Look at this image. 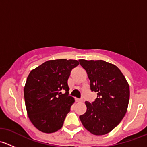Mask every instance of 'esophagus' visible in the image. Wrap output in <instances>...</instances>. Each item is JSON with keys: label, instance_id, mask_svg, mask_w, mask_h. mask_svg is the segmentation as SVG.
<instances>
[{"label": "esophagus", "instance_id": "1", "mask_svg": "<svg viewBox=\"0 0 147 147\" xmlns=\"http://www.w3.org/2000/svg\"><path fill=\"white\" fill-rule=\"evenodd\" d=\"M75 100H76L77 102H82L83 101L82 99H76Z\"/></svg>", "mask_w": 147, "mask_h": 147}]
</instances>
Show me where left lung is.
Segmentation results:
<instances>
[{"label": "left lung", "mask_w": 147, "mask_h": 147, "mask_svg": "<svg viewBox=\"0 0 147 147\" xmlns=\"http://www.w3.org/2000/svg\"><path fill=\"white\" fill-rule=\"evenodd\" d=\"M87 73L92 91L97 92L87 111L80 116L84 128L94 135L110 132L122 120L129 101V85L116 65L104 60H79Z\"/></svg>", "instance_id": "1"}]
</instances>
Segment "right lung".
I'll list each match as a JSON object with an SVG mask.
<instances>
[{
  "instance_id": "add662e5",
  "label": "right lung",
  "mask_w": 147,
  "mask_h": 147,
  "mask_svg": "<svg viewBox=\"0 0 147 147\" xmlns=\"http://www.w3.org/2000/svg\"><path fill=\"white\" fill-rule=\"evenodd\" d=\"M78 65L76 60H48L30 72L24 87L25 103L28 117L39 131L50 134L63 127L75 102L68 94L67 80Z\"/></svg>"
}]
</instances>
